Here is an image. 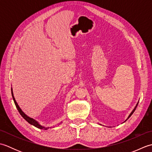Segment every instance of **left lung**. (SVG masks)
Wrapping results in <instances>:
<instances>
[{
    "label": "left lung",
    "instance_id": "obj_1",
    "mask_svg": "<svg viewBox=\"0 0 152 152\" xmlns=\"http://www.w3.org/2000/svg\"><path fill=\"white\" fill-rule=\"evenodd\" d=\"M138 102H137V105H136V106H135V107H134V109H133V111H132V112H131V114H129V117H128V118H127V119H126V120H127V119H129V118H130V117H131V115H132V114H133V112H134V111H135V110H136V108H137V105H138ZM126 120H125V121H126ZM99 125H101V124H99Z\"/></svg>",
    "mask_w": 152,
    "mask_h": 152
}]
</instances>
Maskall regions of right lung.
I'll list each match as a JSON object with an SVG mask.
<instances>
[{"label": "right lung", "mask_w": 152, "mask_h": 152, "mask_svg": "<svg viewBox=\"0 0 152 152\" xmlns=\"http://www.w3.org/2000/svg\"><path fill=\"white\" fill-rule=\"evenodd\" d=\"M11 91H12V98H13V100H14V103H15V104L16 108H17L18 110V111H19V114H21V115L22 116V117L23 118L25 119V120H26V121L28 123V124H30L31 125L34 126V127H36L38 128V129H44V130H47V129H48L50 128L49 127H44V126H42V125H41L40 124H39V123H38L37 120H35V119H33V118H30L29 116H28L27 115L25 114V113L21 110V109L20 108V107H19V105L18 104L17 102L15 101V99L14 96V94H13L12 88H11ZM50 128H51V127H50Z\"/></svg>", "instance_id": "add662e5"}]
</instances>
